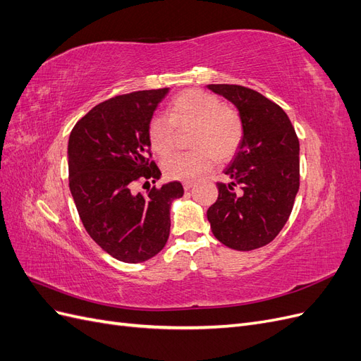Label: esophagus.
Wrapping results in <instances>:
<instances>
[{
    "label": "esophagus",
    "instance_id": "esophagus-1",
    "mask_svg": "<svg viewBox=\"0 0 361 361\" xmlns=\"http://www.w3.org/2000/svg\"><path fill=\"white\" fill-rule=\"evenodd\" d=\"M192 187H194V182H192V180H187V182H183V190H185V191L191 190Z\"/></svg>",
    "mask_w": 361,
    "mask_h": 361
}]
</instances>
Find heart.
I'll list each match as a JSON object with an SVG mask.
<instances>
[{
    "mask_svg": "<svg viewBox=\"0 0 361 361\" xmlns=\"http://www.w3.org/2000/svg\"><path fill=\"white\" fill-rule=\"evenodd\" d=\"M167 117L155 116L147 125L152 150L167 157L176 143V129L192 128L190 146L194 150L171 155L162 162L167 178L191 180L209 171L218 159L232 158L245 134L244 118L236 108L224 105L220 97L204 90L191 89L171 101Z\"/></svg>",
    "mask_w": 361,
    "mask_h": 361,
    "instance_id": "1",
    "label": "heart"
}]
</instances>
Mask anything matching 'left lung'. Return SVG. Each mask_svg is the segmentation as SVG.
Masks as SVG:
<instances>
[{
    "instance_id": "obj_1",
    "label": "left lung",
    "mask_w": 361,
    "mask_h": 361,
    "mask_svg": "<svg viewBox=\"0 0 361 361\" xmlns=\"http://www.w3.org/2000/svg\"><path fill=\"white\" fill-rule=\"evenodd\" d=\"M241 113L245 134L218 182V199L207 209L214 236L228 248L256 250L269 244L289 220L300 188V141L281 106L256 90L209 84Z\"/></svg>"
}]
</instances>
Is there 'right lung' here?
I'll use <instances>...</instances> for the list:
<instances>
[{"mask_svg": "<svg viewBox=\"0 0 361 361\" xmlns=\"http://www.w3.org/2000/svg\"><path fill=\"white\" fill-rule=\"evenodd\" d=\"M169 89L111 97L72 129L69 188L87 233L108 255L140 264L158 255L170 235V206L183 195L180 182L134 192L137 180L161 178L150 161L147 125Z\"/></svg>", "mask_w": 361, "mask_h": 361, "instance_id": "1", "label": "right lung"}]
</instances>
